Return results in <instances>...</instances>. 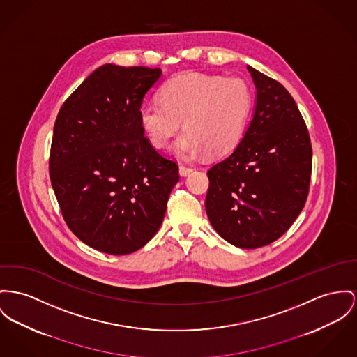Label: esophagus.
<instances>
[{"label":"esophagus","instance_id":"34e87169","mask_svg":"<svg viewBox=\"0 0 357 357\" xmlns=\"http://www.w3.org/2000/svg\"><path fill=\"white\" fill-rule=\"evenodd\" d=\"M190 172H192V167H185V165L180 164V167H178V173H180V176H181V177H185V176H188Z\"/></svg>","mask_w":357,"mask_h":357}]
</instances>
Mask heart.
I'll use <instances>...</instances> for the list:
<instances>
[{
  "label": "heart",
  "mask_w": 357,
  "mask_h": 357,
  "mask_svg": "<svg viewBox=\"0 0 357 357\" xmlns=\"http://www.w3.org/2000/svg\"><path fill=\"white\" fill-rule=\"evenodd\" d=\"M160 100L139 109L143 134L154 149L162 150L184 123L185 132L176 143V153L185 160L233 151L243 138L253 104L242 78L195 73L169 79Z\"/></svg>",
  "instance_id": "b5f03b06"
}]
</instances>
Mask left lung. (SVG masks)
Masks as SVG:
<instances>
[{"label": "left lung", "instance_id": "8db88e82", "mask_svg": "<svg viewBox=\"0 0 357 357\" xmlns=\"http://www.w3.org/2000/svg\"><path fill=\"white\" fill-rule=\"evenodd\" d=\"M256 105L234 151L207 172V216L242 249L282 237L305 207L311 176L309 131L282 84L248 66Z\"/></svg>", "mask_w": 357, "mask_h": 357}]
</instances>
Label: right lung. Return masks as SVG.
I'll list each match as a JSON object with an SVG mask.
<instances>
[{"mask_svg": "<svg viewBox=\"0 0 357 357\" xmlns=\"http://www.w3.org/2000/svg\"><path fill=\"white\" fill-rule=\"evenodd\" d=\"M160 69L107 63L63 102L50 178L69 229L108 255H128L158 231L177 184L176 162L144 138L139 109Z\"/></svg>", "mask_w": 357, "mask_h": 357, "instance_id": "1", "label": "right lung"}]
</instances>
